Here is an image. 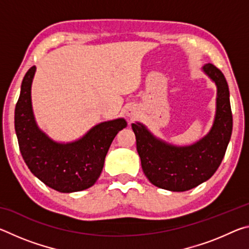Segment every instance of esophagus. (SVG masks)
<instances>
[{
	"label": "esophagus",
	"mask_w": 249,
	"mask_h": 249,
	"mask_svg": "<svg viewBox=\"0 0 249 249\" xmlns=\"http://www.w3.org/2000/svg\"><path fill=\"white\" fill-rule=\"evenodd\" d=\"M126 115H127L129 119H135V117H137L138 114H140V111H138V108L135 107V105H128L127 107H126Z\"/></svg>",
	"instance_id": "esophagus-1"
}]
</instances>
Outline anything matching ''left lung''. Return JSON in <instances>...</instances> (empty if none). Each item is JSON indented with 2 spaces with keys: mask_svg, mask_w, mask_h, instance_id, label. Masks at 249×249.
I'll return each mask as SVG.
<instances>
[{
  "mask_svg": "<svg viewBox=\"0 0 249 249\" xmlns=\"http://www.w3.org/2000/svg\"><path fill=\"white\" fill-rule=\"evenodd\" d=\"M202 69L217 88L215 119L203 138L190 146H175L155 137L142 124H132L142 171L151 183L165 190L187 191L209 180L220 167L231 140L233 116L226 79L212 64Z\"/></svg>",
  "mask_w": 249,
  "mask_h": 249,
  "instance_id": "left-lung-1",
  "label": "left lung"
}]
</instances>
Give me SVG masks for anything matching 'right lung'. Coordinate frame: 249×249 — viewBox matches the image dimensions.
Wrapping results in <instances>:
<instances>
[{
    "mask_svg": "<svg viewBox=\"0 0 249 249\" xmlns=\"http://www.w3.org/2000/svg\"><path fill=\"white\" fill-rule=\"evenodd\" d=\"M36 67L23 79L15 107V132L20 154L32 174L53 190L70 193L92 187L102 172L105 156L124 119L95 125L80 140L62 144L49 138L36 124L31 89Z\"/></svg>",
    "mask_w": 249,
    "mask_h": 249,
    "instance_id": "right-lung-1",
    "label": "right lung"
}]
</instances>
